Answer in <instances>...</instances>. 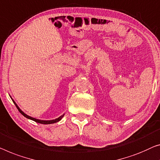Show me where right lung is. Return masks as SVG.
<instances>
[{"mask_svg":"<svg viewBox=\"0 0 160 160\" xmlns=\"http://www.w3.org/2000/svg\"><path fill=\"white\" fill-rule=\"evenodd\" d=\"M11 99H12V98H11ZM12 101H13V102L14 103V104H15V106H16V108H17V109L18 110V111L20 112V113H21V114H22V115H23V116H24V117H26L27 118H28V119H31V120L34 121H35V122H37V123H42V124H51V123H54L58 122V121H59L61 120L62 118V117L64 116V115H65V114H63V115H62L61 116H59V118H56V119H54V120H48V121L39 120V119H37V118H35L31 117V116L27 115V114H26L25 113H23V112L22 111H21L20 108H19V107L17 106V104H16V103H15V101H14L13 99H12Z\"/></svg>","mask_w":160,"mask_h":160,"instance_id":"1","label":"right lung"}]
</instances>
